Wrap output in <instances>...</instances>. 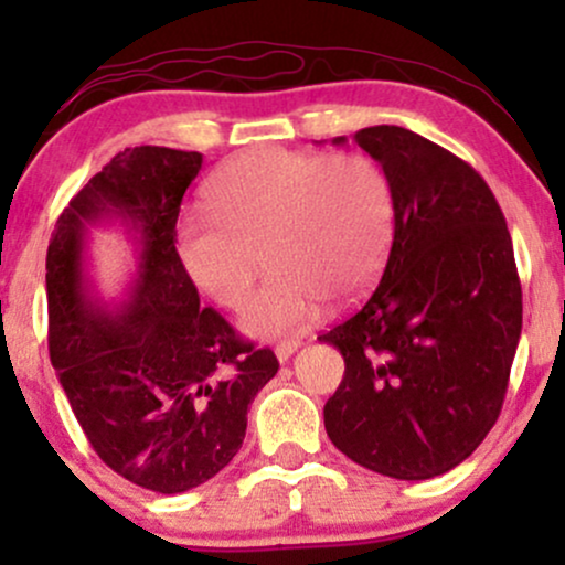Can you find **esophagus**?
Here are the masks:
<instances>
[{"mask_svg":"<svg viewBox=\"0 0 565 565\" xmlns=\"http://www.w3.org/2000/svg\"><path fill=\"white\" fill-rule=\"evenodd\" d=\"M297 348H300V342H297V340L281 342V345H276V359H278V361H281V364H284V361H289V359H291V355H295V353H297Z\"/></svg>","mask_w":565,"mask_h":565,"instance_id":"obj_1","label":"esophagus"}]
</instances>
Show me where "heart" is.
I'll return each mask as SVG.
<instances>
[{"mask_svg":"<svg viewBox=\"0 0 565 565\" xmlns=\"http://www.w3.org/2000/svg\"><path fill=\"white\" fill-rule=\"evenodd\" d=\"M210 206L180 220V263L204 295L238 308L268 257L274 276L242 313L263 340L310 327L323 300L364 295L393 244V183L366 153L257 148L212 178Z\"/></svg>","mask_w":565,"mask_h":565,"instance_id":"1","label":"heart"}]
</instances>
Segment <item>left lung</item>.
<instances>
[{
	"mask_svg": "<svg viewBox=\"0 0 565 565\" xmlns=\"http://www.w3.org/2000/svg\"><path fill=\"white\" fill-rule=\"evenodd\" d=\"M353 140L391 178L395 228L380 287L319 337L345 359L323 425L361 468L427 481L502 412L523 323L512 238L486 180L446 148L391 125Z\"/></svg>",
	"mask_w": 565,
	"mask_h": 565,
	"instance_id": "1",
	"label": "left lung"
}]
</instances>
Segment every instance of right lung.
Returning a JSON list of instances; mask_svg holds the SVG:
<instances>
[{
	"label": "right lung",
	"instance_id": "obj_1",
	"mask_svg": "<svg viewBox=\"0 0 565 565\" xmlns=\"http://www.w3.org/2000/svg\"><path fill=\"white\" fill-rule=\"evenodd\" d=\"M199 151L116 153L57 217L47 246L50 361L97 457L159 494L196 489L236 457L246 408L276 377L217 310L201 308L180 263L178 215ZM119 224L136 246L128 291H96L88 233Z\"/></svg>",
	"mask_w": 565,
	"mask_h": 565
}]
</instances>
